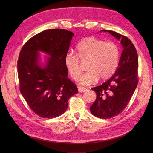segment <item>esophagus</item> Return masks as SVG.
<instances>
[{
  "instance_id": "34e87169",
  "label": "esophagus",
  "mask_w": 153,
  "mask_h": 153,
  "mask_svg": "<svg viewBox=\"0 0 153 153\" xmlns=\"http://www.w3.org/2000/svg\"><path fill=\"white\" fill-rule=\"evenodd\" d=\"M78 92H84L87 91V89H85V88H84L82 87H80V86L78 87Z\"/></svg>"
}]
</instances>
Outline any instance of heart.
<instances>
[{
    "label": "heart",
    "mask_w": 153,
    "mask_h": 153,
    "mask_svg": "<svg viewBox=\"0 0 153 153\" xmlns=\"http://www.w3.org/2000/svg\"><path fill=\"white\" fill-rule=\"evenodd\" d=\"M76 49L78 56L72 52L66 54L64 65L69 76L76 80L81 73L78 58L83 62L87 61L85 68L88 71L79 79L82 85L94 84L99 78L108 79L116 70L120 59V48L117 44L106 43L92 36L83 39L77 45Z\"/></svg>",
    "instance_id": "obj_1"
}]
</instances>
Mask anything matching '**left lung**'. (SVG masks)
Returning a JSON list of instances; mask_svg holds the SVG:
<instances>
[{
	"instance_id": "8db88e82",
	"label": "left lung",
	"mask_w": 153,
	"mask_h": 153,
	"mask_svg": "<svg viewBox=\"0 0 153 153\" xmlns=\"http://www.w3.org/2000/svg\"><path fill=\"white\" fill-rule=\"evenodd\" d=\"M108 32L121 41L123 48L116 71L103 84L92 88L96 99L90 110L94 116L110 119L121 114L126 107L138 85V59L135 46L127 37L112 30Z\"/></svg>"
}]
</instances>
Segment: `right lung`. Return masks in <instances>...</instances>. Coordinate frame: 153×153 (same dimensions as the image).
<instances>
[{
  "instance_id": "right-lung-1",
  "label": "right lung",
  "mask_w": 153,
  "mask_h": 153,
  "mask_svg": "<svg viewBox=\"0 0 153 153\" xmlns=\"http://www.w3.org/2000/svg\"><path fill=\"white\" fill-rule=\"evenodd\" d=\"M73 36L65 29L46 30L32 37L20 51L17 62L20 91L39 117L60 116L66 110L69 98L77 94V87L68 78L64 65ZM39 52L50 56L43 66Z\"/></svg>"
}]
</instances>
